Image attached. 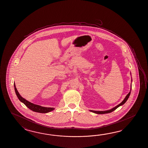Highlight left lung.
<instances>
[{
	"mask_svg": "<svg viewBox=\"0 0 148 148\" xmlns=\"http://www.w3.org/2000/svg\"><path fill=\"white\" fill-rule=\"evenodd\" d=\"M131 90H130V92L127 94V95L126 96L125 98H124V99L123 100V101L121 102V103H119V105H118L116 106H115L114 108H112V109L111 110H106V111H93V110H90V112H93L95 113L96 114H106V113H111V112H113V111H114L115 110H116V108H119V106H121V105H124V103H125L126 102V101L127 100L128 98H129V96H130V93H131Z\"/></svg>",
	"mask_w": 148,
	"mask_h": 148,
	"instance_id": "obj_1",
	"label": "left lung"
}]
</instances>
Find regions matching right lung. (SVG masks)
Wrapping results in <instances>:
<instances>
[{"label":"right lung","mask_w":148,"mask_h":148,"mask_svg":"<svg viewBox=\"0 0 148 148\" xmlns=\"http://www.w3.org/2000/svg\"><path fill=\"white\" fill-rule=\"evenodd\" d=\"M14 90H15V92L16 94L17 95L18 99L24 103L27 108H29V109H30L32 111H34V112H38V113H48V112L52 111L55 110V108H45L41 106L40 105H36L34 103H30L29 101H28L26 99L23 98L21 96V95L19 93L18 90H17L15 84H14Z\"/></svg>","instance_id":"obj_1"}]
</instances>
